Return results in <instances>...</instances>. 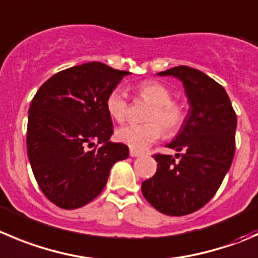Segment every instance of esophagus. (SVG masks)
<instances>
[{
    "mask_svg": "<svg viewBox=\"0 0 258 258\" xmlns=\"http://www.w3.org/2000/svg\"><path fill=\"white\" fill-rule=\"evenodd\" d=\"M141 155H142V152L137 151V150H134V149L130 150V156H132V157H137V156H141Z\"/></svg>",
    "mask_w": 258,
    "mask_h": 258,
    "instance_id": "esophagus-1",
    "label": "esophagus"
}]
</instances>
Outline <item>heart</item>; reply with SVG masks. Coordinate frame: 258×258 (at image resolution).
<instances>
[{"mask_svg":"<svg viewBox=\"0 0 258 258\" xmlns=\"http://www.w3.org/2000/svg\"><path fill=\"white\" fill-rule=\"evenodd\" d=\"M137 96L151 103L145 119L146 123H131L117 130L119 142L134 150H145L162 136H174L186 121L187 109L181 102L172 99V93L166 86L156 81H145L137 86ZM106 109L117 122L126 121L130 114V103L119 88L109 92L106 98Z\"/></svg>","mask_w":258,"mask_h":258,"instance_id":"heart-1","label":"heart"}]
</instances>
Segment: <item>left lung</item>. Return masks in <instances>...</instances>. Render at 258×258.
Listing matches in <instances>:
<instances>
[{"label":"left lung","mask_w":258,"mask_h":258,"mask_svg":"<svg viewBox=\"0 0 258 258\" xmlns=\"http://www.w3.org/2000/svg\"><path fill=\"white\" fill-rule=\"evenodd\" d=\"M159 76L182 82L190 108L169 149L155 154L157 170L142 182L145 199L167 216H186L206 206L221 186L236 150L237 117L223 87L198 69L179 66Z\"/></svg>","instance_id":"8db88e82"}]
</instances>
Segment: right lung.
<instances>
[{"mask_svg": "<svg viewBox=\"0 0 258 258\" xmlns=\"http://www.w3.org/2000/svg\"><path fill=\"white\" fill-rule=\"evenodd\" d=\"M127 74L86 62L54 74L32 98L27 156L41 191L59 208L97 198L114 162L128 157L126 145L109 141L113 123L106 109L107 96Z\"/></svg>", "mask_w": 258, "mask_h": 258, "instance_id": "obj_1", "label": "right lung"}]
</instances>
